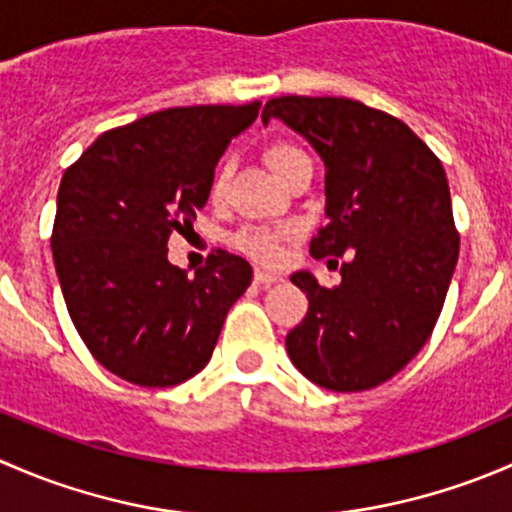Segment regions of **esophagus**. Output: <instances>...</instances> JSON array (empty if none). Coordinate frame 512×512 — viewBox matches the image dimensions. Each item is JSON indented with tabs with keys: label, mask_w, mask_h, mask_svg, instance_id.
<instances>
[{
	"label": "esophagus",
	"mask_w": 512,
	"mask_h": 512,
	"mask_svg": "<svg viewBox=\"0 0 512 512\" xmlns=\"http://www.w3.org/2000/svg\"><path fill=\"white\" fill-rule=\"evenodd\" d=\"M280 280H282V277L275 275V272L260 270V267H257V270H255V285H260V287H272V285H277V282H280Z\"/></svg>",
	"instance_id": "obj_1"
}]
</instances>
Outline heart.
Returning a JSON list of instances; mask_svg holds the SVG:
<instances>
[{
    "label": "heart",
    "mask_w": 512,
    "mask_h": 512,
    "mask_svg": "<svg viewBox=\"0 0 512 512\" xmlns=\"http://www.w3.org/2000/svg\"><path fill=\"white\" fill-rule=\"evenodd\" d=\"M265 156H267V163H270V168L275 170V175L280 178L294 160L304 158V153L299 151L297 146H289V143H275V146L267 148ZM225 185H227V168L225 165H220L218 173L213 175V183H210V195H213L215 200L223 198ZM292 232H294L292 225H282V227L250 225V227H242V230L232 237V245L260 262H275L282 252V240L292 235Z\"/></svg>",
    "instance_id": "b5f03b06"
}]
</instances>
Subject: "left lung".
Returning <instances> with one entry per match:
<instances>
[{"mask_svg": "<svg viewBox=\"0 0 512 512\" xmlns=\"http://www.w3.org/2000/svg\"><path fill=\"white\" fill-rule=\"evenodd\" d=\"M280 118L324 163L327 225L312 257H342L329 289L307 270V317L287 334L292 364L329 391H366L399 374L438 322L458 262L446 170L399 118L352 98H270Z\"/></svg>", "mask_w": 512, "mask_h": 512, "instance_id": "obj_1", "label": "left lung"}]
</instances>
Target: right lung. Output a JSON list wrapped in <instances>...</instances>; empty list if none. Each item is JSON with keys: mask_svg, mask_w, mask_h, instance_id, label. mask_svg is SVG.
<instances>
[{"mask_svg": "<svg viewBox=\"0 0 512 512\" xmlns=\"http://www.w3.org/2000/svg\"><path fill=\"white\" fill-rule=\"evenodd\" d=\"M260 111L165 108L98 136L64 173L51 235L66 309L89 352L138 386L205 369L250 262L218 250L195 277L168 262L170 232L208 203L215 165Z\"/></svg>", "mask_w": 512, "mask_h": 512, "instance_id": "add662e5", "label": "right lung"}]
</instances>
